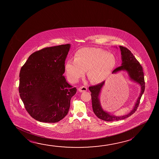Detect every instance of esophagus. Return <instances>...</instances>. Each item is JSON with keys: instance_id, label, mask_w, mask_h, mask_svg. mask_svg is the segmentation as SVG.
Returning <instances> with one entry per match:
<instances>
[{"instance_id": "obj_1", "label": "esophagus", "mask_w": 159, "mask_h": 159, "mask_svg": "<svg viewBox=\"0 0 159 159\" xmlns=\"http://www.w3.org/2000/svg\"><path fill=\"white\" fill-rule=\"evenodd\" d=\"M78 90L80 93L84 92V91H86L87 90V88H86V86H80V88H79Z\"/></svg>"}]
</instances>
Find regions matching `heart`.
Listing matches in <instances>:
<instances>
[{
    "mask_svg": "<svg viewBox=\"0 0 159 159\" xmlns=\"http://www.w3.org/2000/svg\"><path fill=\"white\" fill-rule=\"evenodd\" d=\"M116 64L114 54L96 48H85L74 55V60L65 63V71L68 79L76 82L88 70V76L93 83L104 80Z\"/></svg>",
    "mask_w": 159,
    "mask_h": 159,
    "instance_id": "obj_1",
    "label": "heart"
}]
</instances>
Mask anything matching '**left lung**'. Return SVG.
<instances>
[{
    "label": "left lung",
    "mask_w": 159,
    "mask_h": 159,
    "mask_svg": "<svg viewBox=\"0 0 159 159\" xmlns=\"http://www.w3.org/2000/svg\"><path fill=\"white\" fill-rule=\"evenodd\" d=\"M120 48L122 55V64L119 67L116 68L114 70H113L112 73H116L121 70L126 71L131 79L140 85L141 91L133 110L128 115L122 116H116L109 114V113L104 111L100 104L99 94L102 87L104 84L105 81L94 86H89V89L91 93L92 107L94 114L99 119L107 121H113L125 119L126 117H129L131 115H133L138 109L140 104L141 98L143 94L145 88L144 75L142 66L128 48L122 46H120Z\"/></svg>",
    "instance_id": "8db88e82"
}]
</instances>
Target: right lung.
Returning a JSON list of instances; mask_svg holds the SVG:
<instances>
[{
  "mask_svg": "<svg viewBox=\"0 0 159 159\" xmlns=\"http://www.w3.org/2000/svg\"><path fill=\"white\" fill-rule=\"evenodd\" d=\"M70 47L67 44L37 51L20 69L19 95L27 112L39 121L57 122L68 113L77 91L63 75Z\"/></svg>",
  "mask_w": 159,
  "mask_h": 159,
  "instance_id": "right-lung-1",
  "label": "right lung"
}]
</instances>
